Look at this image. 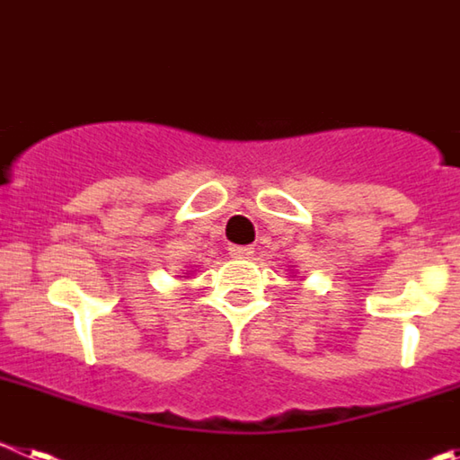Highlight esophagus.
I'll return each instance as SVG.
<instances>
[{
	"mask_svg": "<svg viewBox=\"0 0 460 460\" xmlns=\"http://www.w3.org/2000/svg\"><path fill=\"white\" fill-rule=\"evenodd\" d=\"M230 255H233V258H249V255H253V249H251V246H237V243H234V246H230Z\"/></svg>",
	"mask_w": 460,
	"mask_h": 460,
	"instance_id": "1",
	"label": "esophagus"
}]
</instances>
